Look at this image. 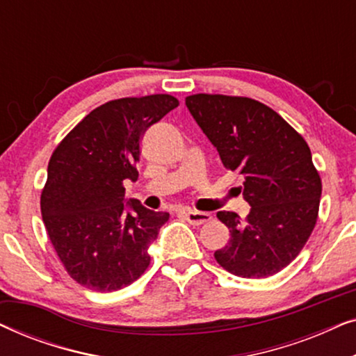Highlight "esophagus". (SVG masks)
<instances>
[{"instance_id":"esophagus-1","label":"esophagus","mask_w":356,"mask_h":356,"mask_svg":"<svg viewBox=\"0 0 356 356\" xmlns=\"http://www.w3.org/2000/svg\"><path fill=\"white\" fill-rule=\"evenodd\" d=\"M183 213L184 217H186V220L189 223H193V225H202V223H206L212 218L211 213L193 211V209H186V211H183Z\"/></svg>"}]
</instances>
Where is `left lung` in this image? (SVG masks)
Segmentation results:
<instances>
[{"label":"left lung","mask_w":356,"mask_h":356,"mask_svg":"<svg viewBox=\"0 0 356 356\" xmlns=\"http://www.w3.org/2000/svg\"><path fill=\"white\" fill-rule=\"evenodd\" d=\"M186 106L220 155L223 167L245 178L251 206L245 220L217 212L230 241L213 252L233 275L264 279L290 264L314 230L323 183L303 136L261 102L196 94Z\"/></svg>","instance_id":"left-lung-1"}]
</instances>
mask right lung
<instances>
[{
  "mask_svg": "<svg viewBox=\"0 0 356 356\" xmlns=\"http://www.w3.org/2000/svg\"><path fill=\"white\" fill-rule=\"evenodd\" d=\"M178 105L168 94L110 100L53 150L42 218L66 272L86 289L120 290L149 267L147 250L170 213L149 211L136 199L124 204L123 181L139 177L145 129ZM126 205L135 212L126 213Z\"/></svg>",
  "mask_w": 356,
  "mask_h": 356,
  "instance_id": "right-lung-1",
  "label": "right lung"
}]
</instances>
